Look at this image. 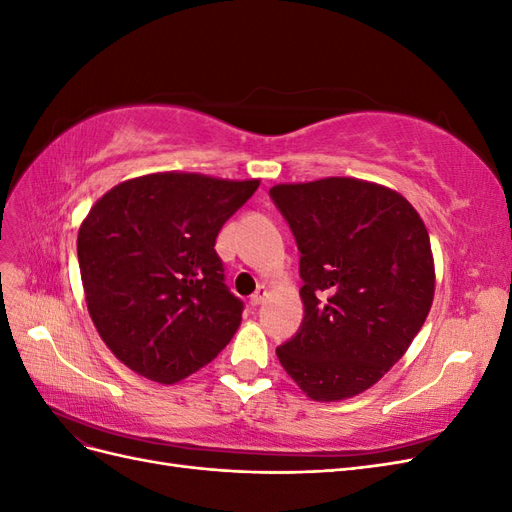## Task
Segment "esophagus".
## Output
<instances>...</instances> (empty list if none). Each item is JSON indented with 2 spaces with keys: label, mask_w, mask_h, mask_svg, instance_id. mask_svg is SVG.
Returning <instances> with one entry per match:
<instances>
[{
  "label": "esophagus",
  "mask_w": 512,
  "mask_h": 512,
  "mask_svg": "<svg viewBox=\"0 0 512 512\" xmlns=\"http://www.w3.org/2000/svg\"><path fill=\"white\" fill-rule=\"evenodd\" d=\"M267 294H269V290H267V286H258L256 288V292L252 294V297H250V303L256 307V305H260L262 301H265L267 299Z\"/></svg>",
  "instance_id": "34e87169"
}]
</instances>
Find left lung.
Instances as JSON below:
<instances>
[{
    "instance_id": "obj_1",
    "label": "left lung",
    "mask_w": 512,
    "mask_h": 512,
    "mask_svg": "<svg viewBox=\"0 0 512 512\" xmlns=\"http://www.w3.org/2000/svg\"><path fill=\"white\" fill-rule=\"evenodd\" d=\"M269 194L299 245L305 307L277 359L309 399L361 395L406 354L431 309L425 222L399 192L354 177L277 183Z\"/></svg>"
}]
</instances>
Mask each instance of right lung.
Listing matches in <instances>:
<instances>
[{
	"instance_id": "add662e5",
	"label": "right lung",
	"mask_w": 512,
	"mask_h": 512,
	"mask_svg": "<svg viewBox=\"0 0 512 512\" xmlns=\"http://www.w3.org/2000/svg\"><path fill=\"white\" fill-rule=\"evenodd\" d=\"M258 185L166 170L117 183L89 209L76 239L87 312L138 376L181 382L237 333L243 303L215 239Z\"/></svg>"
}]
</instances>
